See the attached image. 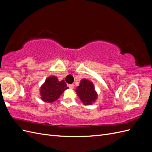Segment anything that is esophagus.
Returning a JSON list of instances; mask_svg holds the SVG:
<instances>
[{
	"mask_svg": "<svg viewBox=\"0 0 152 152\" xmlns=\"http://www.w3.org/2000/svg\"><path fill=\"white\" fill-rule=\"evenodd\" d=\"M68 86L69 87V88L70 89H73V87H74V84H68Z\"/></svg>",
	"mask_w": 152,
	"mask_h": 152,
	"instance_id": "34e87169",
	"label": "esophagus"
}]
</instances>
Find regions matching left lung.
I'll use <instances>...</instances> for the list:
<instances>
[{
  "instance_id": "1",
  "label": "left lung",
  "mask_w": 152,
  "mask_h": 152,
  "mask_svg": "<svg viewBox=\"0 0 152 152\" xmlns=\"http://www.w3.org/2000/svg\"><path fill=\"white\" fill-rule=\"evenodd\" d=\"M75 92L84 105L92 104L95 103L98 98V93L95 90L93 83L86 79L80 80Z\"/></svg>"
}]
</instances>
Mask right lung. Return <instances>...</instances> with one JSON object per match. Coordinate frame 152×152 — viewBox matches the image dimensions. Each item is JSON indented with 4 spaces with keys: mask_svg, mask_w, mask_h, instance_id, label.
<instances>
[{
    "mask_svg": "<svg viewBox=\"0 0 152 152\" xmlns=\"http://www.w3.org/2000/svg\"><path fill=\"white\" fill-rule=\"evenodd\" d=\"M68 89L63 80L59 81L55 76L48 77L40 87V98L43 102L53 103L56 101L65 90Z\"/></svg>",
    "mask_w": 152,
    "mask_h": 152,
    "instance_id": "obj_1",
    "label": "right lung"
}]
</instances>
